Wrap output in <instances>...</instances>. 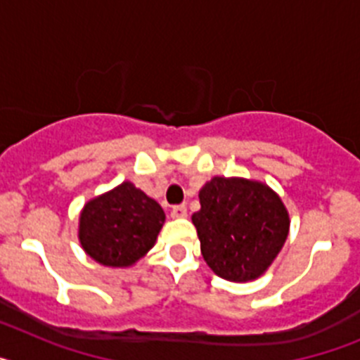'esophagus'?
<instances>
[{"instance_id":"esophagus-1","label":"esophagus","mask_w":360,"mask_h":360,"mask_svg":"<svg viewBox=\"0 0 360 360\" xmlns=\"http://www.w3.org/2000/svg\"><path fill=\"white\" fill-rule=\"evenodd\" d=\"M187 216V207L186 205H174L171 209V218H186Z\"/></svg>"}]
</instances>
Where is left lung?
<instances>
[{
  "label": "left lung",
  "instance_id": "obj_1",
  "mask_svg": "<svg viewBox=\"0 0 360 360\" xmlns=\"http://www.w3.org/2000/svg\"><path fill=\"white\" fill-rule=\"evenodd\" d=\"M198 198L202 207L191 219L212 272L234 283L265 274L290 229L278 193L257 180L214 176L200 189Z\"/></svg>",
  "mask_w": 360,
  "mask_h": 360
}]
</instances>
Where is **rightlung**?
Listing matches in <instances>:
<instances>
[{"label": "right lung", "mask_w": 360, "mask_h": 360, "mask_svg": "<svg viewBox=\"0 0 360 360\" xmlns=\"http://www.w3.org/2000/svg\"><path fill=\"white\" fill-rule=\"evenodd\" d=\"M165 221L164 209L131 182L88 200L79 216L84 252L104 266L126 269L144 257Z\"/></svg>", "instance_id": "right-lung-1"}]
</instances>
